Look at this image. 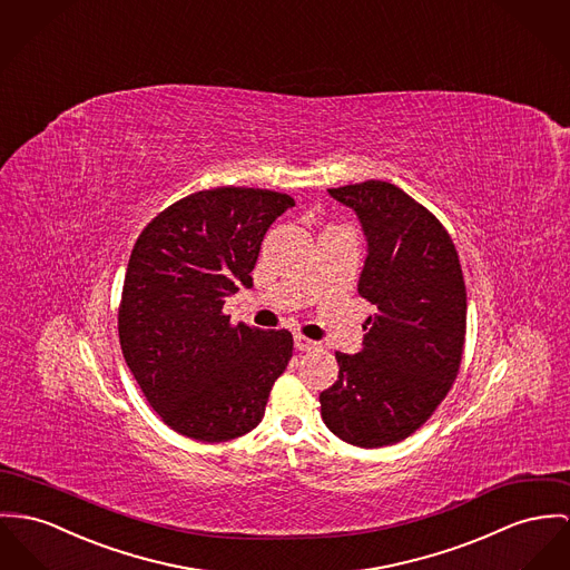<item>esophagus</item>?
I'll return each instance as SVG.
<instances>
[{"mask_svg": "<svg viewBox=\"0 0 570 570\" xmlns=\"http://www.w3.org/2000/svg\"><path fill=\"white\" fill-rule=\"evenodd\" d=\"M316 345L318 343H314V341H309L306 336H302V334H295V347L299 351H312L316 350Z\"/></svg>", "mask_w": 570, "mask_h": 570, "instance_id": "obj_1", "label": "esophagus"}]
</instances>
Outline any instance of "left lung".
Here are the masks:
<instances>
[{
	"instance_id": "8db88e82",
	"label": "left lung",
	"mask_w": 570,
	"mask_h": 570,
	"mask_svg": "<svg viewBox=\"0 0 570 570\" xmlns=\"http://www.w3.org/2000/svg\"><path fill=\"white\" fill-rule=\"evenodd\" d=\"M362 223L368 256L357 293L377 307L362 351L336 353L338 380L318 394L330 432L375 449L414 434L462 362L466 286L449 232L399 186L368 179L327 190Z\"/></svg>"
}]
</instances>
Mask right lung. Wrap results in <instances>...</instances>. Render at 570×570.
<instances>
[{"instance_id":"right-lung-1","label":"right lung","mask_w":570,"mask_h":570,"mask_svg":"<svg viewBox=\"0 0 570 570\" xmlns=\"http://www.w3.org/2000/svg\"><path fill=\"white\" fill-rule=\"evenodd\" d=\"M295 199L245 186L193 193L140 232L126 271L119 341L149 405L177 434L252 432L293 357L288 330L232 325L229 295L254 286L264 234Z\"/></svg>"}]
</instances>
